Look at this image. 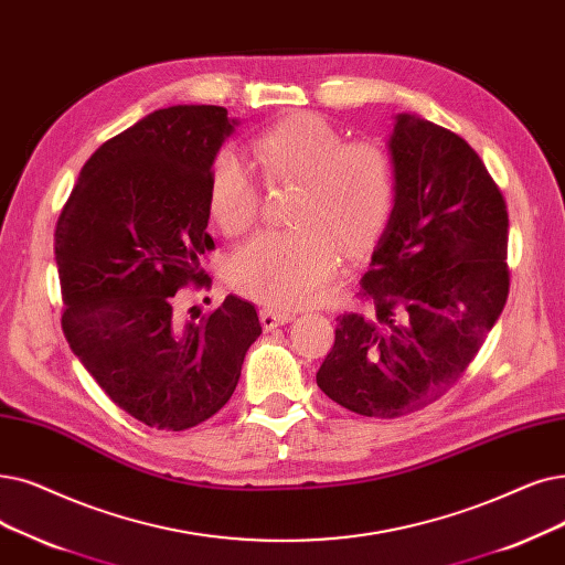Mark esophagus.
I'll return each mask as SVG.
<instances>
[{"label":"esophagus","mask_w":565,"mask_h":565,"mask_svg":"<svg viewBox=\"0 0 565 565\" xmlns=\"http://www.w3.org/2000/svg\"><path fill=\"white\" fill-rule=\"evenodd\" d=\"M296 313H288V311H275V309H263L260 311V323L265 330H275L279 326L290 323Z\"/></svg>","instance_id":"34e87169"}]
</instances>
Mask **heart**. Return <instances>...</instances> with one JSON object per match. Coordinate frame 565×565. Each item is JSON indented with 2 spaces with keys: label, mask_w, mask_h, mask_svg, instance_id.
Masks as SVG:
<instances>
[{
  "label": "heart",
  "mask_w": 565,
  "mask_h": 565,
  "mask_svg": "<svg viewBox=\"0 0 565 565\" xmlns=\"http://www.w3.org/2000/svg\"><path fill=\"white\" fill-rule=\"evenodd\" d=\"M267 184H298L288 205L290 231L260 233L231 256L228 284L273 309L307 305L332 277L339 249L360 256L383 233L395 207V173L374 142H343L311 113L279 119L252 142ZM207 207L226 235L247 231L258 212V184L233 154L216 157Z\"/></svg>",
  "instance_id": "1"
}]
</instances>
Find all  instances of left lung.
Masks as SVG:
<instances>
[{"mask_svg": "<svg viewBox=\"0 0 565 565\" xmlns=\"http://www.w3.org/2000/svg\"><path fill=\"white\" fill-rule=\"evenodd\" d=\"M395 207L360 286L337 316L316 383L366 418H399L446 395L508 300V212L473 147L399 113L387 138Z\"/></svg>", "mask_w": 565, "mask_h": 565, "instance_id": "left-lung-1", "label": "left lung"}]
</instances>
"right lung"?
I'll use <instances>...</instances> for the list:
<instances>
[{
	"label": "right lung",
	"instance_id": "1",
	"mask_svg": "<svg viewBox=\"0 0 565 565\" xmlns=\"http://www.w3.org/2000/svg\"><path fill=\"white\" fill-rule=\"evenodd\" d=\"M222 106H170L104 142L55 231L62 328L106 395L147 427L182 431L222 408L263 328L237 296L180 318L175 292L207 286V182L235 134Z\"/></svg>",
	"mask_w": 565,
	"mask_h": 565
}]
</instances>
